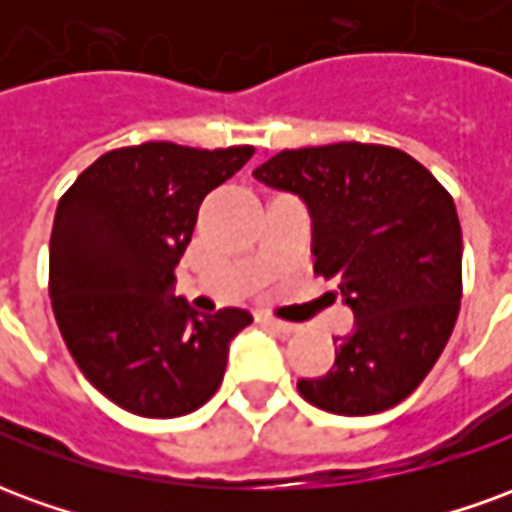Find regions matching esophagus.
Masks as SVG:
<instances>
[{
	"label": "esophagus",
	"mask_w": 512,
	"mask_h": 512,
	"mask_svg": "<svg viewBox=\"0 0 512 512\" xmlns=\"http://www.w3.org/2000/svg\"><path fill=\"white\" fill-rule=\"evenodd\" d=\"M257 321L266 323V326H271V329H274V332H277V334H282V337H290V334L299 332V329H296L293 323L279 321V318H274V315H268V312H257Z\"/></svg>",
	"instance_id": "34e87169"
}]
</instances>
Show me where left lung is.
<instances>
[{
    "instance_id": "8db88e82",
    "label": "left lung",
    "mask_w": 512,
    "mask_h": 512,
    "mask_svg": "<svg viewBox=\"0 0 512 512\" xmlns=\"http://www.w3.org/2000/svg\"><path fill=\"white\" fill-rule=\"evenodd\" d=\"M255 178L310 205L315 274L337 279L356 312L332 370L301 378L299 395L343 417L397 406L433 370L461 310L452 194L417 158L362 142L282 150Z\"/></svg>"
}]
</instances>
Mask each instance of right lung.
I'll use <instances>...</instances> for the list:
<instances>
[{"mask_svg": "<svg viewBox=\"0 0 512 512\" xmlns=\"http://www.w3.org/2000/svg\"><path fill=\"white\" fill-rule=\"evenodd\" d=\"M252 145L145 142L93 161L60 197L49 244V296L84 378L150 419L183 417L219 389L238 307L197 315L169 296L205 194L233 178Z\"/></svg>", "mask_w": 512, "mask_h": 512, "instance_id": "right-lung-1", "label": "right lung"}]
</instances>
